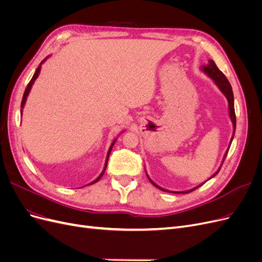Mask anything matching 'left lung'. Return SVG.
<instances>
[{
    "instance_id": "left-lung-1",
    "label": "left lung",
    "mask_w": 262,
    "mask_h": 262,
    "mask_svg": "<svg viewBox=\"0 0 262 262\" xmlns=\"http://www.w3.org/2000/svg\"><path fill=\"white\" fill-rule=\"evenodd\" d=\"M201 71H202V72H204L205 74H207L210 78H212L214 84H215V85L219 87V90L222 92V94L224 95V96H225L226 99H227V101H228V115H229V118H231V120H232L233 129H234V130H233L232 139H231V141H229L228 148L226 149V152H225V154H224V156H223V160H222V164H223V163H224V160H225V157H226V155H227V153H228L229 146H231V144H232V141H233V139H234V134H235V129H236V116H235L234 95H233V91H232V86H231V84H229V82H228V80L226 78V76L221 72V71L219 70V68L216 67L215 62H214L213 60H209V63H208L207 66H202V67H201ZM222 164H221V166L219 167V169H217L215 172H214L213 175H212L209 179H211V178H213L214 176L217 175V172L220 171V169H221V167H222ZM145 172H146V170H145ZM146 176H147L148 180H149L150 182H152L153 186H155L156 188L162 190V191H165V192H172V193H189V192L193 191V190L198 189L199 187H201L203 184H205V181H204L203 184H201V185H199V186H196V187H194V188H192V189H190V190H187V191H170V190L164 189V188L160 187L158 185H156L155 182L149 178V176L147 175V172H146Z\"/></svg>"
}]
</instances>
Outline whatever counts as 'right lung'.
Here are the masks:
<instances>
[{"mask_svg": "<svg viewBox=\"0 0 262 262\" xmlns=\"http://www.w3.org/2000/svg\"><path fill=\"white\" fill-rule=\"evenodd\" d=\"M50 57V55H49ZM49 57H47L45 60H42L41 61V63L40 64H39V67L37 68V70H36V72H35V74H34V76L31 77V80H30V82L28 83V85H27V87H26V90H25V93H24V96H23V99H21V104H20V114H23V109H24V106H25V104H26V100H27V97H28V95H29V92H30V90H31V87H33V84L35 83V81L37 80V77H38V75H39V73H40V70H41V64L42 63L48 59ZM116 141H117V139H115L114 141H113V143H112V145H110V147H109V149H108V153H107V156H106V162H105V166H104V169H102V171L100 172V175L95 179L94 181H92L91 184H89V185H93V184H95V182H97L101 177H102V175H104V172H105V170H106V167H107V163H108V158H109V155H110V153H112V149H113V146L115 145V143H116ZM87 185V186H89Z\"/></svg>", "mask_w": 262, "mask_h": 262, "instance_id": "add662e5", "label": "right lung"}]
</instances>
